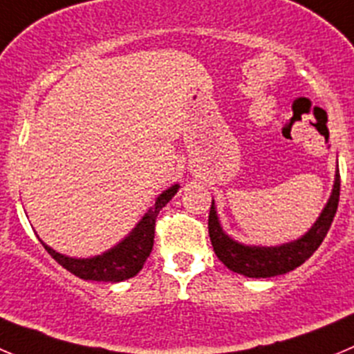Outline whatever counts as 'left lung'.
<instances>
[{
	"instance_id": "1",
	"label": "left lung",
	"mask_w": 354,
	"mask_h": 354,
	"mask_svg": "<svg viewBox=\"0 0 354 354\" xmlns=\"http://www.w3.org/2000/svg\"><path fill=\"white\" fill-rule=\"evenodd\" d=\"M339 192H341V176H339V167H337L335 181H333L328 203L325 204L311 229L299 239L277 244V246H255V244H243L232 239L223 230L213 201L207 229H209L214 253L222 260L223 266L246 277H272L290 272L302 266L323 243L333 222V216H335Z\"/></svg>"
}]
</instances>
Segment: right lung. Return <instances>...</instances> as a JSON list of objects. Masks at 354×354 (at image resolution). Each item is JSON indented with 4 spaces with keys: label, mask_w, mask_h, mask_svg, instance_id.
Listing matches in <instances>:
<instances>
[{
    "label": "right lung",
    "mask_w": 354,
    "mask_h": 354,
    "mask_svg": "<svg viewBox=\"0 0 354 354\" xmlns=\"http://www.w3.org/2000/svg\"><path fill=\"white\" fill-rule=\"evenodd\" d=\"M180 185H171L167 190L158 194L155 199V204L150 209L145 213L138 225L124 237L118 244L110 248L108 252L101 253V255L88 257V259H73V257L62 255V253L52 250L48 244L43 243L48 253L54 257L55 262L61 263L64 269L69 272L78 276L85 281H110V283H120L134 277L141 269L147 259L150 257L151 248H153V237H155V220L162 207L166 206L174 194L178 192Z\"/></svg>",
    "instance_id": "add662e5"
}]
</instances>
